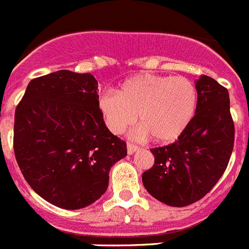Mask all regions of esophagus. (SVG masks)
I'll return each mask as SVG.
<instances>
[{
	"label": "esophagus",
	"mask_w": 249,
	"mask_h": 249,
	"mask_svg": "<svg viewBox=\"0 0 249 249\" xmlns=\"http://www.w3.org/2000/svg\"><path fill=\"white\" fill-rule=\"evenodd\" d=\"M139 146L133 145V143H127V152H128V155H132L133 152H136V151L139 150Z\"/></svg>",
	"instance_id": "1"
}]
</instances>
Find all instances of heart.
I'll return each mask as SVG.
<instances>
[{"mask_svg":"<svg viewBox=\"0 0 249 249\" xmlns=\"http://www.w3.org/2000/svg\"><path fill=\"white\" fill-rule=\"evenodd\" d=\"M196 89L184 76L139 74L121 84L117 92L99 97V108L108 128L122 133L139 114L143 135L170 143L182 135L196 109Z\"/></svg>","mask_w":249,"mask_h":249,"instance_id":"obj_1","label":"heart"}]
</instances>
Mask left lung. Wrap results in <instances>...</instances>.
<instances>
[{"mask_svg":"<svg viewBox=\"0 0 249 249\" xmlns=\"http://www.w3.org/2000/svg\"><path fill=\"white\" fill-rule=\"evenodd\" d=\"M195 116L174 143L151 148L154 166L142 174L146 190L170 207H186L214 188L234 146V122L227 88L208 75L195 83Z\"/></svg>","mask_w":249,"mask_h":249,"instance_id":"8db88e82","label":"left lung"}]
</instances>
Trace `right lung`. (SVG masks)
<instances>
[{"label": "right lung", "mask_w": 249, "mask_h": 249, "mask_svg": "<svg viewBox=\"0 0 249 249\" xmlns=\"http://www.w3.org/2000/svg\"><path fill=\"white\" fill-rule=\"evenodd\" d=\"M98 82L70 70L35 78L15 110L14 151L36 194L63 209H80L106 193L109 170L127 155L107 128Z\"/></svg>", "instance_id": "obj_1"}]
</instances>
